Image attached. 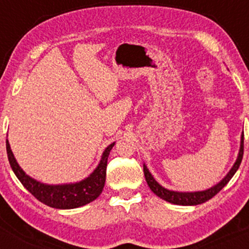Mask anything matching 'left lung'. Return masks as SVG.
<instances>
[{"label":"left lung","mask_w":249,"mask_h":249,"mask_svg":"<svg viewBox=\"0 0 249 249\" xmlns=\"http://www.w3.org/2000/svg\"><path fill=\"white\" fill-rule=\"evenodd\" d=\"M242 157H244V133L241 136V145H240V151L238 159H236L235 164L233 165V167L231 168V171L228 172L227 176L225 177L219 184H216L215 186L208 188L206 191H201V192H174V191H170L164 188L156 180L153 179L152 174L148 172L147 167L144 165V176L146 179V182L150 187V190L158 196L159 198L165 200V201L171 202L174 205H182V206H192V205H199L202 202L207 201V200L212 199L215 194H218L220 191L224 188L227 182L232 179V177L235 174L236 171L241 164Z\"/></svg>","instance_id":"obj_1"}]
</instances>
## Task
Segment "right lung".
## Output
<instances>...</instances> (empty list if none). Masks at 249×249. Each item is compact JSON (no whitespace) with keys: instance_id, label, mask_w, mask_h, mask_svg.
I'll list each match as a JSON object with an SVG mask.
<instances>
[{"instance_id":"right-lung-1","label":"right lung","mask_w":249,"mask_h":249,"mask_svg":"<svg viewBox=\"0 0 249 249\" xmlns=\"http://www.w3.org/2000/svg\"><path fill=\"white\" fill-rule=\"evenodd\" d=\"M113 145H115V142H112L105 148L101 162L96 170L90 174V177L82 180V181L76 182V184L68 185H45L27 176L17 164L15 157L10 150L8 139L7 154L14 173L16 174L22 185L37 200H39L47 206L59 208V210H70V208L84 206V205L93 201L101 196L105 184V178H107V158Z\"/></svg>"}]
</instances>
